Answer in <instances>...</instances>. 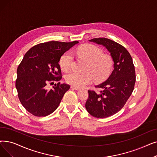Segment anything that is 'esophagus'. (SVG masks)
<instances>
[{"instance_id": "esophagus-1", "label": "esophagus", "mask_w": 157, "mask_h": 157, "mask_svg": "<svg viewBox=\"0 0 157 157\" xmlns=\"http://www.w3.org/2000/svg\"><path fill=\"white\" fill-rule=\"evenodd\" d=\"M71 88H72V89H74V90H79V88H77L76 86H71Z\"/></svg>"}]
</instances>
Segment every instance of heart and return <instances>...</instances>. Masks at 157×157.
I'll list each match as a JSON object with an SVG mask.
<instances>
[{
  "mask_svg": "<svg viewBox=\"0 0 157 157\" xmlns=\"http://www.w3.org/2000/svg\"><path fill=\"white\" fill-rule=\"evenodd\" d=\"M78 56L88 63L86 71L88 72L79 74L71 72L65 76V81L69 85L77 88L83 87L92 82V76L95 81L106 79L110 75L113 62L112 58L103 54V51L97 46L86 44L78 49ZM72 62L71 52L64 53L59 60V65L63 71L69 70Z\"/></svg>",
  "mask_w": 157,
  "mask_h": 157,
  "instance_id": "obj_1",
  "label": "heart"
}]
</instances>
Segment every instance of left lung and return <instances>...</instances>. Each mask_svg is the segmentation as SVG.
<instances>
[{
  "instance_id": "1",
  "label": "left lung",
  "mask_w": 157,
  "mask_h": 157,
  "mask_svg": "<svg viewBox=\"0 0 157 157\" xmlns=\"http://www.w3.org/2000/svg\"><path fill=\"white\" fill-rule=\"evenodd\" d=\"M89 41L105 47L114 63L108 79L95 86L102 90H88L85 103L87 112L93 117L106 118L121 110L131 95L135 83V67L130 54L119 44L105 38Z\"/></svg>"
}]
</instances>
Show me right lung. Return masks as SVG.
Here are the masks:
<instances>
[{"label": "right lung", "mask_w": 157, "mask_h": 157, "mask_svg": "<svg viewBox=\"0 0 157 157\" xmlns=\"http://www.w3.org/2000/svg\"><path fill=\"white\" fill-rule=\"evenodd\" d=\"M78 43L51 41L35 45L25 53L17 68L15 86L27 111L36 117H45L56 110L70 86L59 82L47 90L46 85L62 79L58 63L61 56Z\"/></svg>", "instance_id": "1"}]
</instances>
